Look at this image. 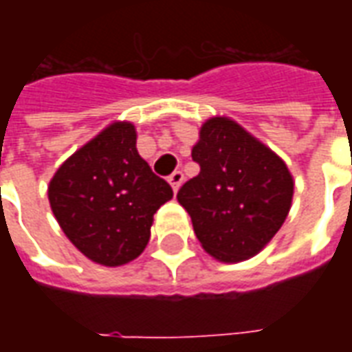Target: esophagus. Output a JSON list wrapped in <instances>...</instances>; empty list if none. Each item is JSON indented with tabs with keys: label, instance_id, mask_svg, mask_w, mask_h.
<instances>
[{
	"label": "esophagus",
	"instance_id": "1",
	"mask_svg": "<svg viewBox=\"0 0 352 352\" xmlns=\"http://www.w3.org/2000/svg\"><path fill=\"white\" fill-rule=\"evenodd\" d=\"M168 181H169V184H171L173 192H177L179 188H181V184H183V181H184L183 171H173V173L168 177Z\"/></svg>",
	"mask_w": 352,
	"mask_h": 352
}]
</instances>
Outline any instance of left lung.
Returning <instances> with one entry per match:
<instances>
[{
    "label": "left lung",
    "instance_id": "obj_1",
    "mask_svg": "<svg viewBox=\"0 0 352 352\" xmlns=\"http://www.w3.org/2000/svg\"><path fill=\"white\" fill-rule=\"evenodd\" d=\"M199 173L181 186L201 247L221 262L258 254L287 219L294 181L272 148L226 116L209 118L192 148Z\"/></svg>",
    "mask_w": 352,
    "mask_h": 352
}]
</instances>
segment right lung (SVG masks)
<instances>
[{
    "label": "right lung",
    "mask_w": 352,
    "mask_h": 352,
    "mask_svg": "<svg viewBox=\"0 0 352 352\" xmlns=\"http://www.w3.org/2000/svg\"><path fill=\"white\" fill-rule=\"evenodd\" d=\"M131 122H113L58 168L50 209L67 239L101 265L138 258L154 213L173 198L164 179L138 153Z\"/></svg>",
    "instance_id": "obj_1"
}]
</instances>
